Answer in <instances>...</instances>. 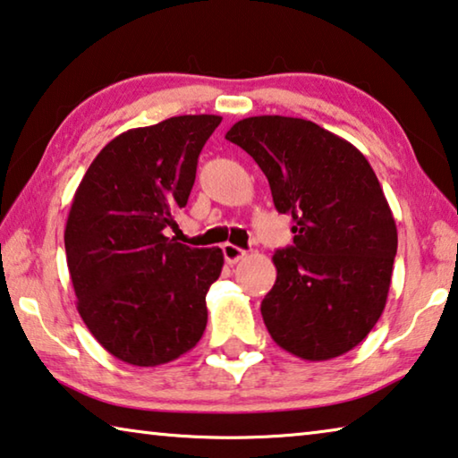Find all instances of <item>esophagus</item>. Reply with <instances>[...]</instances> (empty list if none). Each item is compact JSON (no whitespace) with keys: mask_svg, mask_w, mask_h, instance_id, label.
I'll list each match as a JSON object with an SVG mask.
<instances>
[{"mask_svg":"<svg viewBox=\"0 0 458 458\" xmlns=\"http://www.w3.org/2000/svg\"><path fill=\"white\" fill-rule=\"evenodd\" d=\"M222 252H224V259H226L228 265H234V263H238V260L246 257V250L238 249V246L230 244V242H226V244L222 246Z\"/></svg>","mask_w":458,"mask_h":458,"instance_id":"esophagus-1","label":"esophagus"}]
</instances>
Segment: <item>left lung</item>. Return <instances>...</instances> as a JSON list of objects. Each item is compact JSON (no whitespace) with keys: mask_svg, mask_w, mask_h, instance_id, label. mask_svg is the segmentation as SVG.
<instances>
[{"mask_svg":"<svg viewBox=\"0 0 458 458\" xmlns=\"http://www.w3.org/2000/svg\"><path fill=\"white\" fill-rule=\"evenodd\" d=\"M226 140L255 158L293 222L260 303L268 334L303 360L340 357L373 330L391 285L397 228L379 179L359 148L310 120L252 115Z\"/></svg>","mask_w":458,"mask_h":458,"instance_id":"obj_1","label":"left lung"}]
</instances>
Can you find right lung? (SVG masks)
I'll list each match as a JSON object with an SVG mask.
<instances>
[{
    "instance_id": "add662e5",
    "label": "right lung",
    "mask_w": 458,
    "mask_h": 458,
    "mask_svg": "<svg viewBox=\"0 0 458 458\" xmlns=\"http://www.w3.org/2000/svg\"><path fill=\"white\" fill-rule=\"evenodd\" d=\"M220 115H175L115 136L79 183L64 250L79 316L115 359L157 367L199 343L222 249L165 236L190 199Z\"/></svg>"
}]
</instances>
